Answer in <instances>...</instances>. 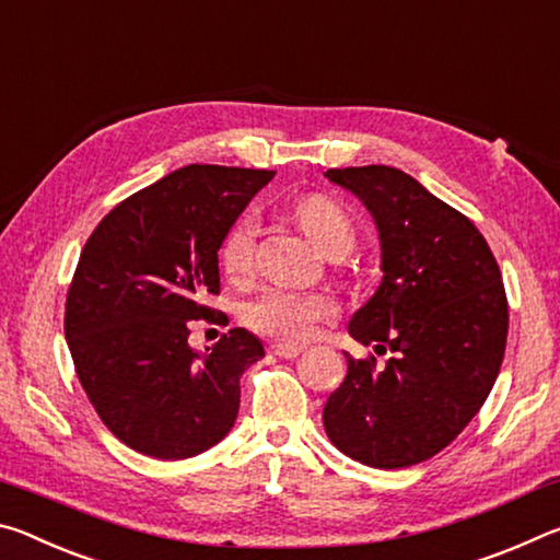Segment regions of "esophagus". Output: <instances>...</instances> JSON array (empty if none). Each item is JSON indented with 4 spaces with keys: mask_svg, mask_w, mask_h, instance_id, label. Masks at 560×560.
Listing matches in <instances>:
<instances>
[{
    "mask_svg": "<svg viewBox=\"0 0 560 560\" xmlns=\"http://www.w3.org/2000/svg\"><path fill=\"white\" fill-rule=\"evenodd\" d=\"M269 350H271L273 355H279V358H296L303 348L301 346H293V343H271Z\"/></svg>",
    "mask_w": 560,
    "mask_h": 560,
    "instance_id": "obj_1",
    "label": "esophagus"
}]
</instances>
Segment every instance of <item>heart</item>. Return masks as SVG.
I'll return each instance as SVG.
<instances>
[{
    "mask_svg": "<svg viewBox=\"0 0 560 560\" xmlns=\"http://www.w3.org/2000/svg\"><path fill=\"white\" fill-rule=\"evenodd\" d=\"M303 232L324 254H346L355 242V230L343 207L326 195H306L293 205ZM259 217L242 212L226 230L220 244L222 271L232 281H246L254 273L257 259ZM338 314V303L324 291L269 289L244 306V320L264 336L281 340H306L318 324Z\"/></svg>",
    "mask_w": 560,
    "mask_h": 560,
    "instance_id": "obj_1",
    "label": "heart"
}]
</instances>
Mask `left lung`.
Wrapping results in <instances>:
<instances>
[{"label": "left lung", "instance_id": "left-lung-1", "mask_svg": "<svg viewBox=\"0 0 560 560\" xmlns=\"http://www.w3.org/2000/svg\"><path fill=\"white\" fill-rule=\"evenodd\" d=\"M373 214L383 281L350 318L358 343L390 350L350 358L324 407L330 442L375 469L412 467L467 428L494 387L509 306L499 264L469 217L387 165L328 170Z\"/></svg>", "mask_w": 560, "mask_h": 560}]
</instances>
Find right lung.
Returning a JSON list of instances; mask_svg holds the SVG:
<instances>
[{
  "instance_id": "right-lung-1",
  "label": "right lung",
  "mask_w": 560,
  "mask_h": 560,
  "mask_svg": "<svg viewBox=\"0 0 560 560\" xmlns=\"http://www.w3.org/2000/svg\"><path fill=\"white\" fill-rule=\"evenodd\" d=\"M271 170L187 165L103 217L66 296L63 330L91 405L130 450L187 459L214 447L240 412V377L261 340L232 328L205 353L192 320L214 311L217 252ZM220 320V318H212Z\"/></svg>"
}]
</instances>
